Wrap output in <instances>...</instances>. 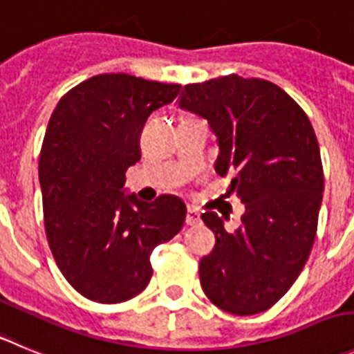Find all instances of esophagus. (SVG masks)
I'll use <instances>...</instances> for the list:
<instances>
[{"instance_id": "obj_1", "label": "esophagus", "mask_w": 354, "mask_h": 354, "mask_svg": "<svg viewBox=\"0 0 354 354\" xmlns=\"http://www.w3.org/2000/svg\"><path fill=\"white\" fill-rule=\"evenodd\" d=\"M185 222H187V225H190V227L199 225V223H201V216H199V213H197L196 209H190V207H188V211H187V218H185Z\"/></svg>"}]
</instances>
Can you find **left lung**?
I'll use <instances>...</instances> for the list:
<instances>
[{"instance_id":"obj_1","label":"left lung","mask_w":354,"mask_h":354,"mask_svg":"<svg viewBox=\"0 0 354 354\" xmlns=\"http://www.w3.org/2000/svg\"><path fill=\"white\" fill-rule=\"evenodd\" d=\"M180 106L209 122L220 145L214 169L246 211L227 232L213 211L203 222L216 237L199 263L201 286L222 311H267L295 283L315 244L323 164L306 111L272 82L236 73L183 87Z\"/></svg>"}]
</instances>
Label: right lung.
<instances>
[{
    "instance_id": "right-lung-1",
    "label": "right lung",
    "mask_w": 354,
    "mask_h": 354,
    "mask_svg": "<svg viewBox=\"0 0 354 354\" xmlns=\"http://www.w3.org/2000/svg\"><path fill=\"white\" fill-rule=\"evenodd\" d=\"M180 88L104 73L66 92L52 113L39 151L45 232L59 270L85 299L118 304L143 292L153 248L183 227L178 197L147 204L122 192L141 158L145 122Z\"/></svg>"
}]
</instances>
